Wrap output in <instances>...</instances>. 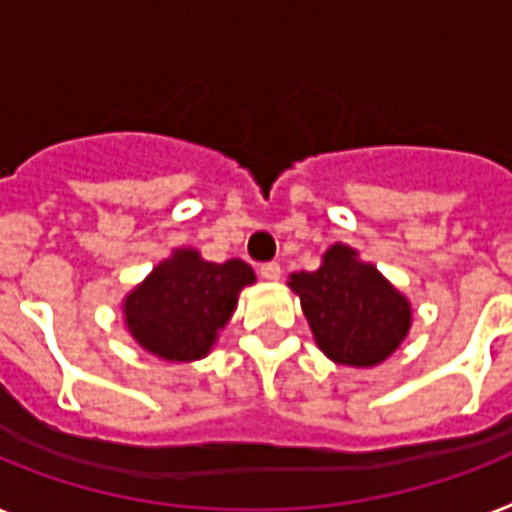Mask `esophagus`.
I'll return each mask as SVG.
<instances>
[{"label": "esophagus", "instance_id": "34e87169", "mask_svg": "<svg viewBox=\"0 0 512 512\" xmlns=\"http://www.w3.org/2000/svg\"><path fill=\"white\" fill-rule=\"evenodd\" d=\"M260 276H263L265 281H278V278H281V265H278V263H263V265H260Z\"/></svg>", "mask_w": 512, "mask_h": 512}]
</instances>
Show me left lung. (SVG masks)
Wrapping results in <instances>:
<instances>
[{"instance_id":"obj_1","label":"left lung","mask_w":512,"mask_h":512,"mask_svg":"<svg viewBox=\"0 0 512 512\" xmlns=\"http://www.w3.org/2000/svg\"><path fill=\"white\" fill-rule=\"evenodd\" d=\"M286 284L299 297L318 350L339 365H381L413 326L410 299L350 244H331L321 268L292 273Z\"/></svg>"}]
</instances>
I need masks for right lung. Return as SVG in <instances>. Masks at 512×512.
I'll return each instance as SVG.
<instances>
[{
    "label": "right lung",
    "instance_id": "add662e5",
    "mask_svg": "<svg viewBox=\"0 0 512 512\" xmlns=\"http://www.w3.org/2000/svg\"><path fill=\"white\" fill-rule=\"evenodd\" d=\"M255 270L234 257L210 263L194 247H178L123 297L128 334L149 355L194 363L210 355Z\"/></svg>",
    "mask_w": 512,
    "mask_h": 512
}]
</instances>
